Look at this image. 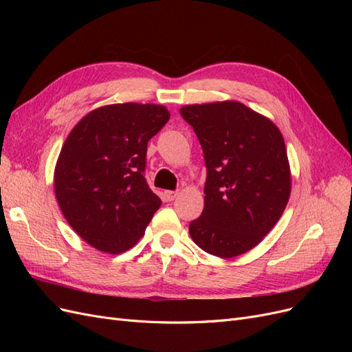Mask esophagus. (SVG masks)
Here are the masks:
<instances>
[{
	"mask_svg": "<svg viewBox=\"0 0 352 352\" xmlns=\"http://www.w3.org/2000/svg\"><path fill=\"white\" fill-rule=\"evenodd\" d=\"M177 195H179L177 190H166V192H164V198L167 201H173Z\"/></svg>",
	"mask_w": 352,
	"mask_h": 352,
	"instance_id": "34e87169",
	"label": "esophagus"
}]
</instances>
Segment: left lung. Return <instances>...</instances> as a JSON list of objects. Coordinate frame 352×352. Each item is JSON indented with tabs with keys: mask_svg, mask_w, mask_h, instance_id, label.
Segmentation results:
<instances>
[{
	"mask_svg": "<svg viewBox=\"0 0 352 352\" xmlns=\"http://www.w3.org/2000/svg\"><path fill=\"white\" fill-rule=\"evenodd\" d=\"M204 151V210L189 235L220 258L238 257L264 239L289 201L292 179L283 136L269 117L239 101L180 109Z\"/></svg>",
	"mask_w": 352,
	"mask_h": 352,
	"instance_id": "obj_1",
	"label": "left lung"
}]
</instances>
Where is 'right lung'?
Returning <instances> with one entry per match:
<instances>
[{
  "label": "right lung",
  "mask_w": 352,
  "mask_h": 352,
  "mask_svg": "<svg viewBox=\"0 0 352 352\" xmlns=\"http://www.w3.org/2000/svg\"><path fill=\"white\" fill-rule=\"evenodd\" d=\"M170 119L162 104H109L73 127L54 168L63 216L95 250L120 254L162 206L144 177L148 141Z\"/></svg>",
  "instance_id": "1"
}]
</instances>
